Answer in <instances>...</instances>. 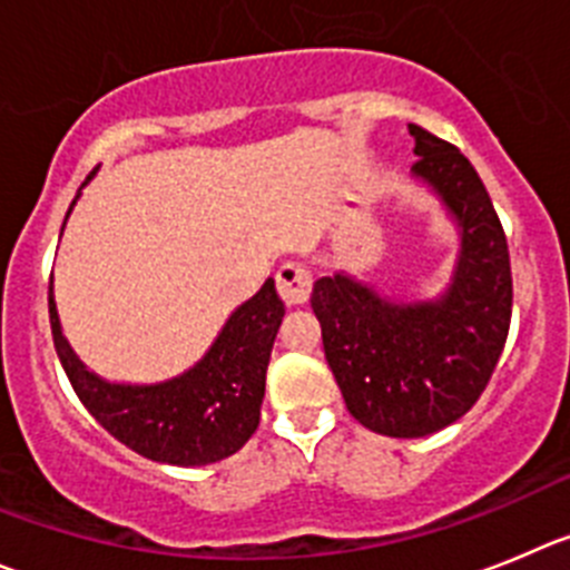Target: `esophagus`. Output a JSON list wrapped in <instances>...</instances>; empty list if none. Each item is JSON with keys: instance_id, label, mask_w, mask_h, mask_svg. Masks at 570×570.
Wrapping results in <instances>:
<instances>
[{"instance_id": "esophagus-1", "label": "esophagus", "mask_w": 570, "mask_h": 570, "mask_svg": "<svg viewBox=\"0 0 570 570\" xmlns=\"http://www.w3.org/2000/svg\"><path fill=\"white\" fill-rule=\"evenodd\" d=\"M278 281V292L281 297L286 301V306H301L309 301V292H312V273L306 269L304 264H297V261H289L278 269L275 275Z\"/></svg>"}]
</instances>
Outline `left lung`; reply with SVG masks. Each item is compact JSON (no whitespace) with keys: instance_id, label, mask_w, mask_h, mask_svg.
Wrapping results in <instances>:
<instances>
[{"instance_id":"left-lung-1","label":"left lung","mask_w":570,"mask_h":570,"mask_svg":"<svg viewBox=\"0 0 570 570\" xmlns=\"http://www.w3.org/2000/svg\"><path fill=\"white\" fill-rule=\"evenodd\" d=\"M414 181L458 224L451 284L432 301H392L335 273L315 281L312 309L348 414L386 438H425L483 394L511 323V261L483 181L454 145L409 125Z\"/></svg>"}]
</instances>
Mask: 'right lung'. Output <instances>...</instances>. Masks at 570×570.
<instances>
[{"label":"right lung","instance_id":"right-lung-1","mask_svg":"<svg viewBox=\"0 0 570 570\" xmlns=\"http://www.w3.org/2000/svg\"><path fill=\"white\" fill-rule=\"evenodd\" d=\"M90 178L94 176H87V181ZM79 196L81 189L73 204ZM48 304L56 355L70 377V386L87 412L127 449L156 463L209 465L235 454L255 434L264 403L266 366L286 312L273 278H266L247 304H240L227 317L224 330L196 366L170 381L145 386L110 383L90 372L76 357L68 337L61 335L53 286L48 292Z\"/></svg>","mask_w":570,"mask_h":570}]
</instances>
